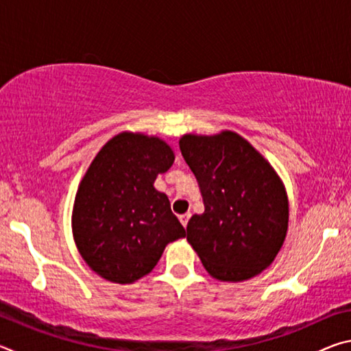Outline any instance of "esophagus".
<instances>
[{
	"mask_svg": "<svg viewBox=\"0 0 351 351\" xmlns=\"http://www.w3.org/2000/svg\"><path fill=\"white\" fill-rule=\"evenodd\" d=\"M189 219H190V213H184V215H180V221H181V224L184 226V228H187Z\"/></svg>",
	"mask_w": 351,
	"mask_h": 351,
	"instance_id": "1",
	"label": "esophagus"
}]
</instances>
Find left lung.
<instances>
[{
    "label": "left lung",
    "mask_w": 351,
    "mask_h": 351,
    "mask_svg": "<svg viewBox=\"0 0 351 351\" xmlns=\"http://www.w3.org/2000/svg\"><path fill=\"white\" fill-rule=\"evenodd\" d=\"M184 161L197 178L204 213L187 224V241L212 277L243 282L268 268L288 230V198L269 162L234 132L186 134Z\"/></svg>",
    "instance_id": "1"
}]
</instances>
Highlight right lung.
I'll list each match as a JSON object with an SVG mask.
<instances>
[{"instance_id":"1","label":"right lung","mask_w":351,"mask_h":351,"mask_svg":"<svg viewBox=\"0 0 351 351\" xmlns=\"http://www.w3.org/2000/svg\"><path fill=\"white\" fill-rule=\"evenodd\" d=\"M175 161L159 138L121 133L94 158L77 190L73 232L83 260L105 280L148 274L170 241L186 237L167 195L153 182Z\"/></svg>"}]
</instances>
